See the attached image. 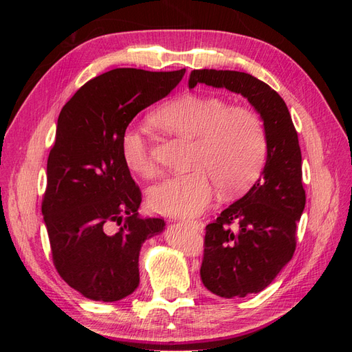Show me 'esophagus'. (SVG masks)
I'll return each instance as SVG.
<instances>
[{"label":"esophagus","instance_id":"esophagus-1","mask_svg":"<svg viewBox=\"0 0 352 352\" xmlns=\"http://www.w3.org/2000/svg\"><path fill=\"white\" fill-rule=\"evenodd\" d=\"M186 223L190 228L198 230V232H202V229H204V225H202V221H199V220H186Z\"/></svg>","mask_w":352,"mask_h":352}]
</instances>
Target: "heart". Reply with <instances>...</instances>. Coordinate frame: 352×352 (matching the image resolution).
I'll return each instance as SVG.
<instances>
[{
    "label": "heart",
    "mask_w": 352,
    "mask_h": 352,
    "mask_svg": "<svg viewBox=\"0 0 352 352\" xmlns=\"http://www.w3.org/2000/svg\"><path fill=\"white\" fill-rule=\"evenodd\" d=\"M150 122L170 133L194 141L190 172L176 175L150 190V206L163 214L195 216L212 197L248 190L267 157V133L261 116L243 105H230L217 95L184 94L164 104ZM122 158L132 173L150 179L158 172L141 132L127 129L120 141Z\"/></svg>",
    "instance_id": "heart-1"
}]
</instances>
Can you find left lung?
<instances>
[{
	"mask_svg": "<svg viewBox=\"0 0 352 352\" xmlns=\"http://www.w3.org/2000/svg\"><path fill=\"white\" fill-rule=\"evenodd\" d=\"M198 83L243 95L265 126L267 160L261 176L206 226L199 270L202 283L219 296L257 294L273 282L295 252L296 223L305 207L298 133L280 95L251 74L194 70L189 88Z\"/></svg>",
	"mask_w": 352,
	"mask_h": 352,
	"instance_id": "left-lung-1",
	"label": "left lung"
}]
</instances>
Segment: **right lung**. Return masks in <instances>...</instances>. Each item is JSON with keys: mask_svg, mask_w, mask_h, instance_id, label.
Here are the masks:
<instances>
[{"mask_svg": "<svg viewBox=\"0 0 352 352\" xmlns=\"http://www.w3.org/2000/svg\"><path fill=\"white\" fill-rule=\"evenodd\" d=\"M185 69H114L91 79L61 109L47 163L42 214L54 267L74 291L113 302L140 285L141 245L164 229L141 217L142 192L120 141L133 117L164 98ZM121 228L112 230V225Z\"/></svg>", "mask_w": 352, "mask_h": 352, "instance_id": "add662e5", "label": "right lung"}]
</instances>
